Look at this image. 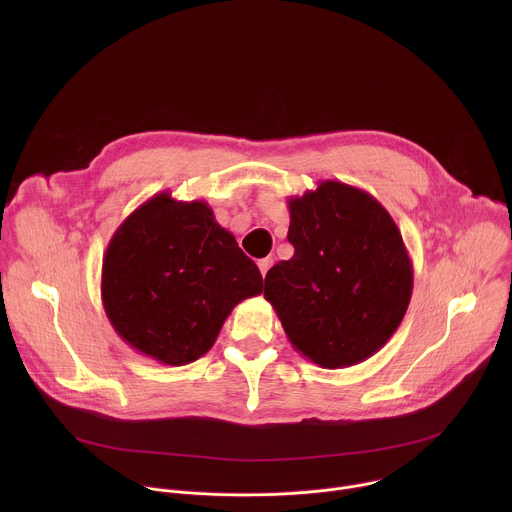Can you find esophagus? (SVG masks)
<instances>
[{"mask_svg": "<svg viewBox=\"0 0 512 512\" xmlns=\"http://www.w3.org/2000/svg\"><path fill=\"white\" fill-rule=\"evenodd\" d=\"M259 271H261V275L265 277L267 275V271L271 269V265H273V259L271 257H265V259H259Z\"/></svg>", "mask_w": 512, "mask_h": 512, "instance_id": "esophagus-1", "label": "esophagus"}]
</instances>
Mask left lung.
<instances>
[{
	"instance_id": "obj_1",
	"label": "left lung",
	"mask_w": 512,
	"mask_h": 512,
	"mask_svg": "<svg viewBox=\"0 0 512 512\" xmlns=\"http://www.w3.org/2000/svg\"><path fill=\"white\" fill-rule=\"evenodd\" d=\"M296 253L265 275V300L298 352L322 369L371 358L399 328L413 291L401 231L369 192L324 180L291 196Z\"/></svg>"
}]
</instances>
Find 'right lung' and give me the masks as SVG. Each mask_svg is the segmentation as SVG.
<instances>
[{
    "instance_id": "add662e5",
    "label": "right lung",
    "mask_w": 512,
    "mask_h": 512,
    "mask_svg": "<svg viewBox=\"0 0 512 512\" xmlns=\"http://www.w3.org/2000/svg\"><path fill=\"white\" fill-rule=\"evenodd\" d=\"M263 291L257 265L204 200L160 192L111 237L101 298L115 332L170 367L206 354L233 308Z\"/></svg>"
}]
</instances>
